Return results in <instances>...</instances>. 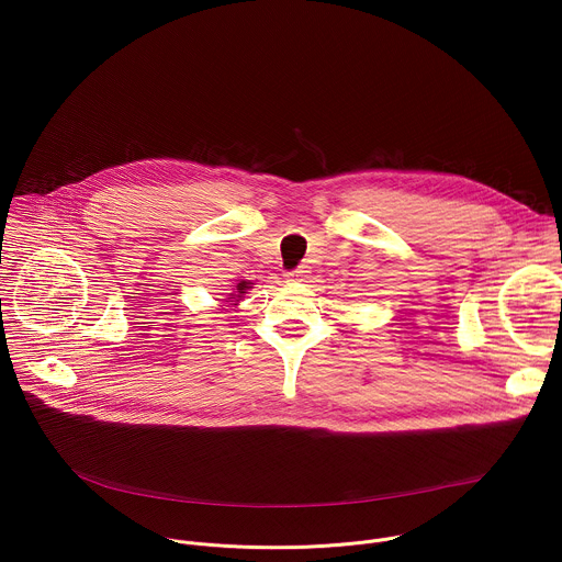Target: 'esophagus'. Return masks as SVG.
<instances>
[{
    "label": "esophagus",
    "instance_id": "1",
    "mask_svg": "<svg viewBox=\"0 0 562 562\" xmlns=\"http://www.w3.org/2000/svg\"><path fill=\"white\" fill-rule=\"evenodd\" d=\"M308 273H311V271H308V267H304V265H302V267H297L295 271H291V273H289V278H291V280H295V282H306Z\"/></svg>",
    "mask_w": 562,
    "mask_h": 562
}]
</instances>
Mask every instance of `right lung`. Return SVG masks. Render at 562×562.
<instances>
[{
    "label": "right lung",
    "instance_id": "obj_1",
    "mask_svg": "<svg viewBox=\"0 0 562 562\" xmlns=\"http://www.w3.org/2000/svg\"><path fill=\"white\" fill-rule=\"evenodd\" d=\"M251 289V282L249 280H239V282H235L233 286H231V293H228V297L224 300V302H231V304H237L239 300L245 297V293Z\"/></svg>",
    "mask_w": 562,
    "mask_h": 562
}]
</instances>
